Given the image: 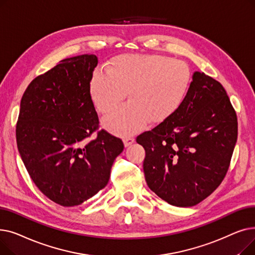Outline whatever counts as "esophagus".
I'll return each instance as SVG.
<instances>
[{
    "label": "esophagus",
    "mask_w": 255,
    "mask_h": 255,
    "mask_svg": "<svg viewBox=\"0 0 255 255\" xmlns=\"http://www.w3.org/2000/svg\"><path fill=\"white\" fill-rule=\"evenodd\" d=\"M123 141H124V145H125V146H129V145H131L133 142L135 141V139L132 138V137H125V138L123 139Z\"/></svg>",
    "instance_id": "obj_1"
}]
</instances>
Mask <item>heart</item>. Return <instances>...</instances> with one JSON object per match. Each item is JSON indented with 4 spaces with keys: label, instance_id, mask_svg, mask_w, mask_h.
<instances>
[{
    "label": "heart",
    "instance_id": "heart-1",
    "mask_svg": "<svg viewBox=\"0 0 255 255\" xmlns=\"http://www.w3.org/2000/svg\"><path fill=\"white\" fill-rule=\"evenodd\" d=\"M192 72L188 64L160 55H123L114 58L107 72L96 71L90 93L103 115L115 111L128 92L125 105L103 119V126L129 136L149 123H162L175 115L188 95Z\"/></svg>",
    "mask_w": 255,
    "mask_h": 255
}]
</instances>
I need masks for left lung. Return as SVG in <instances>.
I'll return each mask as SVG.
<instances>
[{
  "mask_svg": "<svg viewBox=\"0 0 255 255\" xmlns=\"http://www.w3.org/2000/svg\"><path fill=\"white\" fill-rule=\"evenodd\" d=\"M238 137V120L216 79L194 72L180 110L136 137L145 151L149 188L176 207H192L223 181Z\"/></svg>",
  "mask_w": 255,
  "mask_h": 255,
  "instance_id": "obj_1",
  "label": "left lung"
}]
</instances>
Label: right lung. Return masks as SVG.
<instances>
[{"label":"right lung","mask_w":255,"mask_h":255,"mask_svg":"<svg viewBox=\"0 0 255 255\" xmlns=\"http://www.w3.org/2000/svg\"><path fill=\"white\" fill-rule=\"evenodd\" d=\"M95 55L62 60L24 91L16 124L22 162L38 189L63 207L83 204L109 183L124 143L99 127L90 94Z\"/></svg>","instance_id":"add662e5"}]
</instances>
